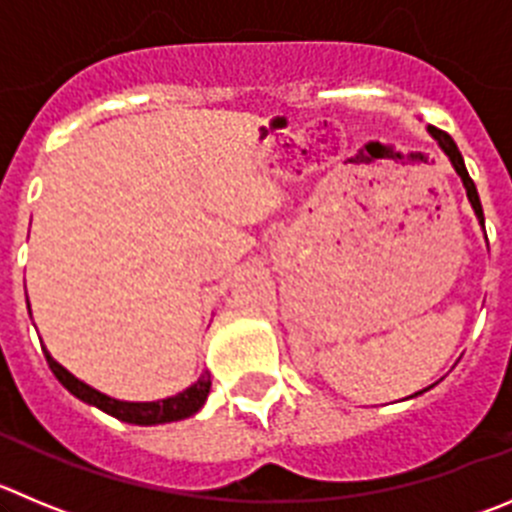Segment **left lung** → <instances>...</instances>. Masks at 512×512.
<instances>
[{
    "mask_svg": "<svg viewBox=\"0 0 512 512\" xmlns=\"http://www.w3.org/2000/svg\"><path fill=\"white\" fill-rule=\"evenodd\" d=\"M427 131L432 133L434 141L439 143V148H442L444 154H447V159L452 161V166H455V171H457V174H460L462 184H465V189H467V199H470V204H472V209H475V214H477V219H480V224H482V227H485V214H482V204H480V197H477L475 181H472L470 174H467L465 161H462V154H460V148H457V143L452 141L450 133L439 131V128L429 126ZM417 394H422V391H417Z\"/></svg>",
    "mask_w": 512,
    "mask_h": 512,
    "instance_id": "8db88e82",
    "label": "left lung"
}]
</instances>
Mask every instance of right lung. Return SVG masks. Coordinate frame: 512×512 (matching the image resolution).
Wrapping results in <instances>:
<instances>
[{"label": "right lung", "instance_id": "add662e5", "mask_svg": "<svg viewBox=\"0 0 512 512\" xmlns=\"http://www.w3.org/2000/svg\"><path fill=\"white\" fill-rule=\"evenodd\" d=\"M45 358L47 364H50L52 374L57 376L65 389L70 391L73 396H78L80 401L85 404H93L98 407L100 412L111 414V417L121 419V422L128 424H141V427H151V424H166V422H179V419L191 417V414H197L199 409L204 407V401L209 396V386H212V379L209 374L199 376L189 389H184L181 394L169 396V399H161V401H121V399H111V396L100 394L95 391L93 386L83 384L80 379H75L65 366H60L55 358L47 353L45 348Z\"/></svg>", "mask_w": 512, "mask_h": 512}]
</instances>
